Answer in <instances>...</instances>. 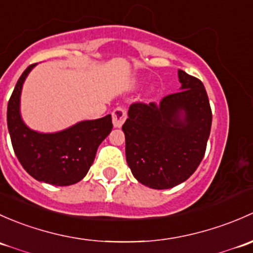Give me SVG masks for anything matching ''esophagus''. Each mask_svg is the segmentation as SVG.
Returning a JSON list of instances; mask_svg holds the SVG:
<instances>
[{
    "label": "esophagus",
    "instance_id": "34e87169",
    "mask_svg": "<svg viewBox=\"0 0 253 253\" xmlns=\"http://www.w3.org/2000/svg\"><path fill=\"white\" fill-rule=\"evenodd\" d=\"M126 119V109L118 107L113 111L112 113V122H113V126L114 127H122V126L124 124Z\"/></svg>",
    "mask_w": 253,
    "mask_h": 253
}]
</instances>
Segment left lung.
<instances>
[{
    "label": "left lung",
    "instance_id": "1",
    "mask_svg": "<svg viewBox=\"0 0 253 253\" xmlns=\"http://www.w3.org/2000/svg\"><path fill=\"white\" fill-rule=\"evenodd\" d=\"M181 86L160 103H134L122 126L126 162L139 183L170 189L194 174L206 152L212 111L201 80L178 70Z\"/></svg>",
    "mask_w": 253,
    "mask_h": 253
}]
</instances>
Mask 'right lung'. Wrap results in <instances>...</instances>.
Wrapping results in <instances>:
<instances>
[{
    "instance_id": "add662e5",
    "label": "right lung",
    "mask_w": 253,
    "mask_h": 253,
    "mask_svg": "<svg viewBox=\"0 0 253 253\" xmlns=\"http://www.w3.org/2000/svg\"><path fill=\"white\" fill-rule=\"evenodd\" d=\"M36 64L24 70L7 107V126L13 150L23 168L36 180L54 186L77 184L92 166L101 142L112 131L111 114L82 121L56 132L30 129L20 114V95L25 79Z\"/></svg>"
}]
</instances>
